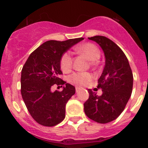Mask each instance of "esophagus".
Listing matches in <instances>:
<instances>
[{"mask_svg": "<svg viewBox=\"0 0 148 148\" xmlns=\"http://www.w3.org/2000/svg\"><path fill=\"white\" fill-rule=\"evenodd\" d=\"M79 89H80V87H79V86H76V91H77V92H78Z\"/></svg>", "mask_w": 148, "mask_h": 148, "instance_id": "1", "label": "esophagus"}]
</instances>
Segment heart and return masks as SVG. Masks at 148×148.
<instances>
[{
    "instance_id": "obj_1",
    "label": "heart",
    "mask_w": 148,
    "mask_h": 148,
    "mask_svg": "<svg viewBox=\"0 0 148 148\" xmlns=\"http://www.w3.org/2000/svg\"><path fill=\"white\" fill-rule=\"evenodd\" d=\"M76 51L84 55L92 62L97 60L100 56V51L95 44L86 43L76 48ZM61 68L62 71H69L72 67V58L69 52H65L61 58ZM92 79V75L88 72H76L69 77L71 82L77 85H86Z\"/></svg>"
}]
</instances>
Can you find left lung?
<instances>
[{
  "label": "left lung",
  "instance_id": "8db88e82",
  "mask_svg": "<svg viewBox=\"0 0 148 148\" xmlns=\"http://www.w3.org/2000/svg\"><path fill=\"white\" fill-rule=\"evenodd\" d=\"M102 49L105 64L97 87L102 95L98 96L89 89V97L84 104L86 115L102 124L117 119L123 112L132 94L133 75L126 56L115 43L102 36L88 38Z\"/></svg>",
  "mask_w": 148,
  "mask_h": 148
}]
</instances>
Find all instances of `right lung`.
Instances as JSON below:
<instances>
[{"label": "right lung", "instance_id": "obj_1", "mask_svg": "<svg viewBox=\"0 0 148 148\" xmlns=\"http://www.w3.org/2000/svg\"><path fill=\"white\" fill-rule=\"evenodd\" d=\"M84 38L64 41H46L30 54L21 71V95L31 117L46 127L65 118L66 104L75 94V87L61 79V58ZM54 84L65 85L62 92H52Z\"/></svg>", "mask_w": 148, "mask_h": 148}]
</instances>
